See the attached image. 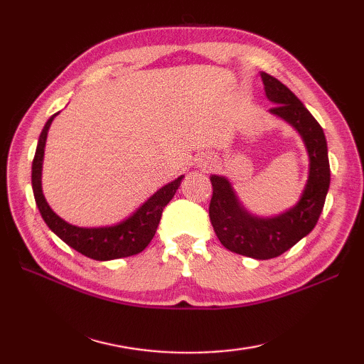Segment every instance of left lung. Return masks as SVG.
I'll return each instance as SVG.
<instances>
[{
	"label": "left lung",
	"instance_id": "1",
	"mask_svg": "<svg viewBox=\"0 0 364 364\" xmlns=\"http://www.w3.org/2000/svg\"><path fill=\"white\" fill-rule=\"evenodd\" d=\"M270 112L289 122L304 137L310 154V176L299 203L278 218L259 219L239 203L227 178L213 175L210 219L225 249L255 259H270L296 245L316 227L330 186L327 141L322 127L304 103L274 76L261 73Z\"/></svg>",
	"mask_w": 364,
	"mask_h": 364
}]
</instances>
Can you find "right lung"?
I'll use <instances>...</instances> for the list:
<instances>
[{
  "instance_id": "right-lung-1",
  "label": "right lung",
  "mask_w": 364,
  "mask_h": 364,
  "mask_svg": "<svg viewBox=\"0 0 364 364\" xmlns=\"http://www.w3.org/2000/svg\"><path fill=\"white\" fill-rule=\"evenodd\" d=\"M56 115L58 114L51 115L48 122L45 123L41 137H38V144L33 159V175H31L33 176L31 180H33L36 203L45 223L48 225L53 233L58 235L67 245H70L72 249L92 259L107 261L141 253L145 247L150 244L154 233H156L162 210H164L166 205L173 198L176 189L180 188L183 175L178 176L175 181L166 184L164 188H161L156 194H153L146 200L131 218L123 220L119 225L106 228H80L70 225V223H67L65 220L60 219L59 215L53 213L42 194L41 176L43 149L46 134H48V128Z\"/></svg>"
}]
</instances>
